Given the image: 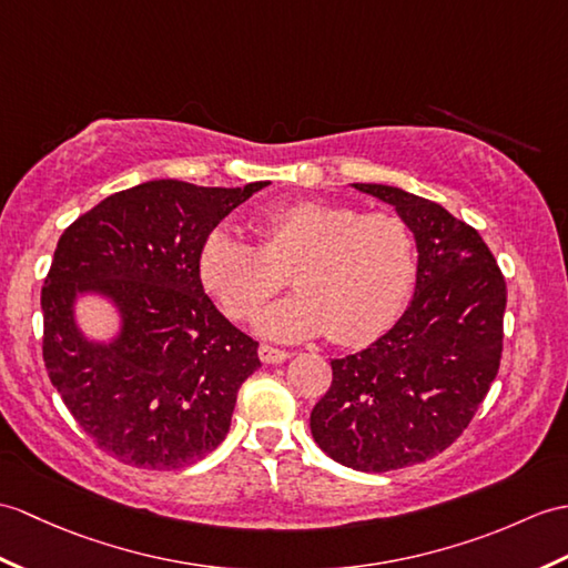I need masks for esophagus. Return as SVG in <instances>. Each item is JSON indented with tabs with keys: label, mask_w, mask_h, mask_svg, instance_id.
Masks as SVG:
<instances>
[{
	"label": "esophagus",
	"mask_w": 568,
	"mask_h": 568,
	"mask_svg": "<svg viewBox=\"0 0 568 568\" xmlns=\"http://www.w3.org/2000/svg\"><path fill=\"white\" fill-rule=\"evenodd\" d=\"M258 358H261V363H266V365H278V363H285L290 358V353L275 348V346H268V344H261L258 346Z\"/></svg>",
	"instance_id": "1"
}]
</instances>
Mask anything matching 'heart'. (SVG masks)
I'll return each instance as SVG.
<instances>
[{
  "mask_svg": "<svg viewBox=\"0 0 568 568\" xmlns=\"http://www.w3.org/2000/svg\"><path fill=\"white\" fill-rule=\"evenodd\" d=\"M261 244L230 227L205 236L197 268L232 320H248L285 287L295 297L268 307L256 328L268 338L328 334L363 346L399 320L416 283V242L404 217L353 205L295 201L261 215Z\"/></svg>",
  "mask_w": 568,
  "mask_h": 568,
  "instance_id": "b5f03b06",
  "label": "heart"
}]
</instances>
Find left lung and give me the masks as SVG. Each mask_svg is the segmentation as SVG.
<instances>
[{
  "instance_id": "left-lung-1",
  "label": "left lung",
  "mask_w": 568,
  "mask_h": 568,
  "mask_svg": "<svg viewBox=\"0 0 568 568\" xmlns=\"http://www.w3.org/2000/svg\"><path fill=\"white\" fill-rule=\"evenodd\" d=\"M355 189L394 205L414 232L412 305L373 346L332 361L310 428L358 471L412 467L450 447L491 389L504 351L506 281L479 232L438 203L382 183Z\"/></svg>"
}]
</instances>
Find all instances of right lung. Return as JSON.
Segmentation results:
<instances>
[{
  "label": "right lung",
  "mask_w": 568,
  "mask_h": 568,
  "mask_svg": "<svg viewBox=\"0 0 568 568\" xmlns=\"http://www.w3.org/2000/svg\"><path fill=\"white\" fill-rule=\"evenodd\" d=\"M266 186L148 181L62 232L41 293L45 371L77 424L123 465L189 467L227 435L236 392L261 367L258 344L205 295L197 256L220 220ZM84 292L122 314L111 345L78 332Z\"/></svg>",
  "instance_id": "add662e5"
}]
</instances>
